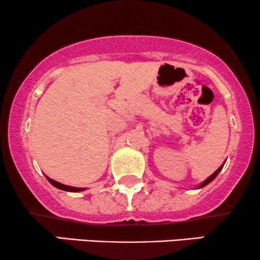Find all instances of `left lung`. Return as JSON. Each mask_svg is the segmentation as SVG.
Returning <instances> with one entry per match:
<instances>
[{
  "instance_id": "8db88e82",
  "label": "left lung",
  "mask_w": 260,
  "mask_h": 260,
  "mask_svg": "<svg viewBox=\"0 0 260 260\" xmlns=\"http://www.w3.org/2000/svg\"><path fill=\"white\" fill-rule=\"evenodd\" d=\"M221 169H222V166H221V168H219V169H217V170H216V171H215V172H214V174L210 176V177H208V178H207V180H205L204 182H203V183L201 184V186H199V188H202V187L207 186V184H208V183H210V182H211V181H213V180H214V178H215V177H216V176H217V174H219V172H220V171H221Z\"/></svg>"
}]
</instances>
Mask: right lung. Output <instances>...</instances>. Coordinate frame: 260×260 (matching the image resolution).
<instances>
[{
    "instance_id": "1",
    "label": "right lung",
    "mask_w": 260,
    "mask_h": 260,
    "mask_svg": "<svg viewBox=\"0 0 260 260\" xmlns=\"http://www.w3.org/2000/svg\"><path fill=\"white\" fill-rule=\"evenodd\" d=\"M46 178H47V180H49V182L52 184V186H55L56 188H58V189L67 190V192H80V190H84V189H83V188H76V187L66 186V184H62V183H59V182H56V181L51 180V178L47 177V176H46Z\"/></svg>"
}]
</instances>
